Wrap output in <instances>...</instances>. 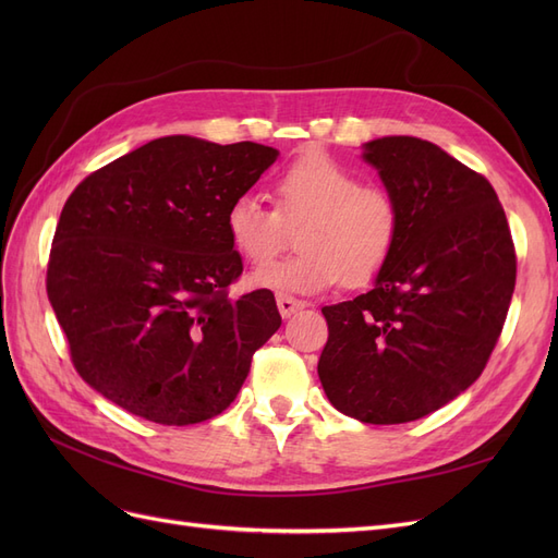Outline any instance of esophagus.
<instances>
[{"label":"esophagus","mask_w":558,"mask_h":558,"mask_svg":"<svg viewBox=\"0 0 558 558\" xmlns=\"http://www.w3.org/2000/svg\"><path fill=\"white\" fill-rule=\"evenodd\" d=\"M277 307H279V314H281L283 318H289V316H293L298 310L305 307V300H298V298H293V295L279 293V295H277Z\"/></svg>","instance_id":"34e87169"}]
</instances>
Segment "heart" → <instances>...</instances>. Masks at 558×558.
I'll return each instance as SVG.
<instances>
[{"label":"heart","instance_id":"obj_1","mask_svg":"<svg viewBox=\"0 0 558 558\" xmlns=\"http://www.w3.org/2000/svg\"><path fill=\"white\" fill-rule=\"evenodd\" d=\"M275 209L258 197L240 195L226 211L232 248L253 265L272 260L295 232V256L251 277L258 289L310 295L344 281L361 289L375 281L391 260L400 238V207L379 185L320 150H305L275 177Z\"/></svg>","mask_w":558,"mask_h":558}]
</instances>
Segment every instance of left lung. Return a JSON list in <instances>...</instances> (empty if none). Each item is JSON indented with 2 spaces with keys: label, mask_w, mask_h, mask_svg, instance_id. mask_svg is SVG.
<instances>
[{
  "label": "left lung",
  "mask_w": 558,
  "mask_h": 558,
  "mask_svg": "<svg viewBox=\"0 0 558 558\" xmlns=\"http://www.w3.org/2000/svg\"><path fill=\"white\" fill-rule=\"evenodd\" d=\"M363 158L400 207V238L375 289L324 307L318 379L363 424H408L453 400L488 363L510 310L517 253L494 185L416 137Z\"/></svg>",
  "instance_id": "obj_1"
}]
</instances>
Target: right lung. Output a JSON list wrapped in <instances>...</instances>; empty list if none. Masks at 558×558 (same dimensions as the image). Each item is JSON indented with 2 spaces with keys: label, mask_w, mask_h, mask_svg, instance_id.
<instances>
[{
  "label": "right lung",
  "mask_w": 558,
  "mask_h": 558,
  "mask_svg": "<svg viewBox=\"0 0 558 558\" xmlns=\"http://www.w3.org/2000/svg\"><path fill=\"white\" fill-rule=\"evenodd\" d=\"M277 148L154 140L66 197L46 291L76 373L134 416L189 426L230 408L281 326L272 291L230 300L242 258L226 211Z\"/></svg>",
  "instance_id": "add662e5"
}]
</instances>
